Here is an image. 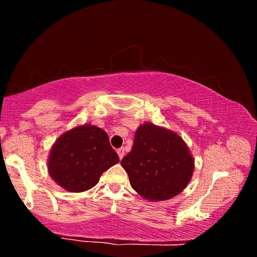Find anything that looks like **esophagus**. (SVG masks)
<instances>
[{
    "mask_svg": "<svg viewBox=\"0 0 257 257\" xmlns=\"http://www.w3.org/2000/svg\"><path fill=\"white\" fill-rule=\"evenodd\" d=\"M116 152H118L119 158L122 159L124 156V149H123V147H120V149H118V151H116Z\"/></svg>",
    "mask_w": 257,
    "mask_h": 257,
    "instance_id": "34e87169",
    "label": "esophagus"
}]
</instances>
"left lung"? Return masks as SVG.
<instances>
[{
	"mask_svg": "<svg viewBox=\"0 0 257 257\" xmlns=\"http://www.w3.org/2000/svg\"><path fill=\"white\" fill-rule=\"evenodd\" d=\"M133 188L150 201H165L184 190L194 160L180 136L144 123L137 129L132 151L121 160Z\"/></svg>",
	"mask_w": 257,
	"mask_h": 257,
	"instance_id": "1",
	"label": "left lung"
}]
</instances>
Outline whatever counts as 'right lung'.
<instances>
[{
    "label": "right lung",
    "instance_id": "add662e5",
    "mask_svg": "<svg viewBox=\"0 0 257 257\" xmlns=\"http://www.w3.org/2000/svg\"><path fill=\"white\" fill-rule=\"evenodd\" d=\"M119 162L107 134L85 124L63 134L51 150L49 172L56 184L71 193H81L97 184L104 171Z\"/></svg>",
    "mask_w": 257,
    "mask_h": 257
}]
</instances>
